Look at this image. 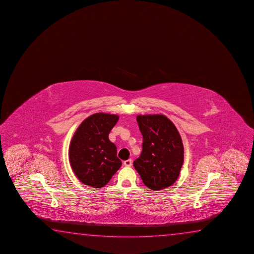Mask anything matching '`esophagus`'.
<instances>
[{
    "label": "esophagus",
    "mask_w": 254,
    "mask_h": 254,
    "mask_svg": "<svg viewBox=\"0 0 254 254\" xmlns=\"http://www.w3.org/2000/svg\"><path fill=\"white\" fill-rule=\"evenodd\" d=\"M123 164H124V166H126V167H131L132 164V161L131 159H128V160H127V161L123 162Z\"/></svg>",
    "instance_id": "esophagus-1"
}]
</instances>
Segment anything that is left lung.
<instances>
[{"label": "left lung", "instance_id": "8db88e82", "mask_svg": "<svg viewBox=\"0 0 254 254\" xmlns=\"http://www.w3.org/2000/svg\"><path fill=\"white\" fill-rule=\"evenodd\" d=\"M143 136L140 157L133 167L143 184L161 190L175 184L184 164V144L173 122L162 114L138 115Z\"/></svg>", "mask_w": 254, "mask_h": 254}]
</instances>
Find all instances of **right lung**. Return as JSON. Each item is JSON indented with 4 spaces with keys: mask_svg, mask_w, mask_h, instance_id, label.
<instances>
[{
    "mask_svg": "<svg viewBox=\"0 0 254 254\" xmlns=\"http://www.w3.org/2000/svg\"><path fill=\"white\" fill-rule=\"evenodd\" d=\"M119 116L98 113L86 118L77 127L70 141L69 160L81 183L92 188L104 187L121 168L117 148L108 134Z\"/></svg>",
    "mask_w": 254,
    "mask_h": 254,
    "instance_id": "obj_1",
    "label": "right lung"
}]
</instances>
